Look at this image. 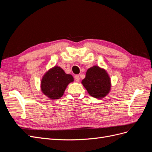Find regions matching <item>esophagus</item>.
<instances>
[{
    "label": "esophagus",
    "mask_w": 152,
    "mask_h": 152,
    "mask_svg": "<svg viewBox=\"0 0 152 152\" xmlns=\"http://www.w3.org/2000/svg\"><path fill=\"white\" fill-rule=\"evenodd\" d=\"M74 79H75V80L77 82H79V80H80V76H79V75H75Z\"/></svg>",
    "instance_id": "obj_1"
}]
</instances>
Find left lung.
<instances>
[{"label":"left lung","mask_w":152,"mask_h":152,"mask_svg":"<svg viewBox=\"0 0 152 152\" xmlns=\"http://www.w3.org/2000/svg\"><path fill=\"white\" fill-rule=\"evenodd\" d=\"M82 84L91 96L98 99L104 98L111 87V82L107 72L98 66L87 70Z\"/></svg>","instance_id":"left-lung-1"}]
</instances>
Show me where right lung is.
Instances as JSON below:
<instances>
[{
	"mask_svg": "<svg viewBox=\"0 0 152 152\" xmlns=\"http://www.w3.org/2000/svg\"><path fill=\"white\" fill-rule=\"evenodd\" d=\"M73 82V77L66 74L63 69L54 66L45 73L41 80V90L50 99L60 98L67 86Z\"/></svg>",
	"mask_w": 152,
	"mask_h": 152,
	"instance_id": "right-lung-1",
	"label": "right lung"
}]
</instances>
